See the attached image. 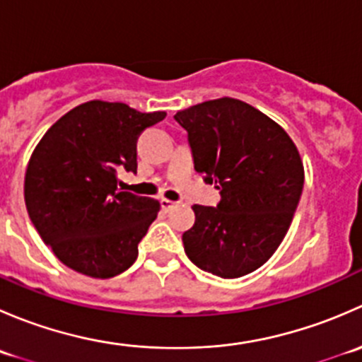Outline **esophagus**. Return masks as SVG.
I'll return each mask as SVG.
<instances>
[{
	"instance_id": "34e87169",
	"label": "esophagus",
	"mask_w": 362,
	"mask_h": 362,
	"mask_svg": "<svg viewBox=\"0 0 362 362\" xmlns=\"http://www.w3.org/2000/svg\"><path fill=\"white\" fill-rule=\"evenodd\" d=\"M175 204H177V203H175V202H170V199H166V198L160 199V206H163L164 210H170V208H173Z\"/></svg>"
}]
</instances>
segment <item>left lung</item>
Listing matches in <instances>:
<instances>
[{
  "mask_svg": "<svg viewBox=\"0 0 362 362\" xmlns=\"http://www.w3.org/2000/svg\"><path fill=\"white\" fill-rule=\"evenodd\" d=\"M175 120L187 131L194 170L221 191L215 208L192 206L185 254L221 279L255 272L279 249L301 198L298 148L275 120L233 98L194 105Z\"/></svg>",
  "mask_w": 362,
  "mask_h": 362,
  "instance_id": "1",
  "label": "left lung"
}]
</instances>
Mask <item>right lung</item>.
Masks as SVG:
<instances>
[{
    "mask_svg": "<svg viewBox=\"0 0 362 362\" xmlns=\"http://www.w3.org/2000/svg\"><path fill=\"white\" fill-rule=\"evenodd\" d=\"M164 117L87 101L61 117L36 145L25 170V208L68 268L110 279L136 261L138 243L160 204L122 191L117 173H136L138 136Z\"/></svg>",
    "mask_w": 362,
    "mask_h": 362,
    "instance_id": "1",
    "label": "right lung"
}]
</instances>
